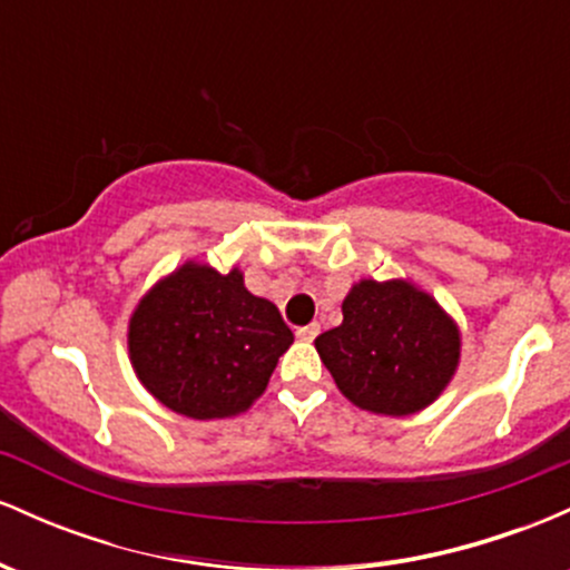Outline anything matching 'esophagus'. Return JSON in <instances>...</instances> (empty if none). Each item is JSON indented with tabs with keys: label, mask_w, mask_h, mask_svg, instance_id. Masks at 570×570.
Masks as SVG:
<instances>
[{
	"label": "esophagus",
	"mask_w": 570,
	"mask_h": 570,
	"mask_svg": "<svg viewBox=\"0 0 570 570\" xmlns=\"http://www.w3.org/2000/svg\"><path fill=\"white\" fill-rule=\"evenodd\" d=\"M318 330H322V326H318L316 322H313V324H307V326H299V330L294 332V335H297L299 340H303V343H311V340L318 335Z\"/></svg>",
	"instance_id": "obj_1"
}]
</instances>
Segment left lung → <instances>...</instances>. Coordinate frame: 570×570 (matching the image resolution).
I'll return each instance as SVG.
<instances>
[{
	"label": "left lung",
	"mask_w": 570,
	"mask_h": 570,
	"mask_svg": "<svg viewBox=\"0 0 570 570\" xmlns=\"http://www.w3.org/2000/svg\"><path fill=\"white\" fill-rule=\"evenodd\" d=\"M340 394L358 410L404 417L436 402L461 362V330L407 278H362L343 299V324L316 337Z\"/></svg>",
	"instance_id": "1"
}]
</instances>
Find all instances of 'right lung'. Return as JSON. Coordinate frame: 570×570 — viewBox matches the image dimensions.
<instances>
[{"label": "right lung", "mask_w": 570, "mask_h": 570, "mask_svg": "<svg viewBox=\"0 0 570 570\" xmlns=\"http://www.w3.org/2000/svg\"><path fill=\"white\" fill-rule=\"evenodd\" d=\"M292 343L278 307L246 289L240 267L219 273L195 259L163 276L128 322L136 377L160 404L195 421L252 407Z\"/></svg>", "instance_id": "1"}]
</instances>
